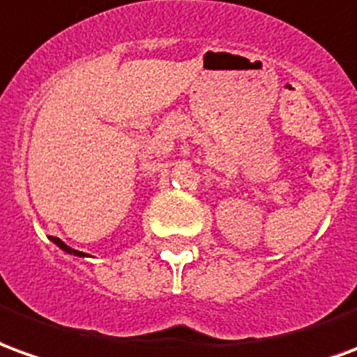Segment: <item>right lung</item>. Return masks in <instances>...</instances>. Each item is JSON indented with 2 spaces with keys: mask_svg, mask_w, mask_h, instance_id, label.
I'll use <instances>...</instances> for the list:
<instances>
[{
  "mask_svg": "<svg viewBox=\"0 0 357 357\" xmlns=\"http://www.w3.org/2000/svg\"><path fill=\"white\" fill-rule=\"evenodd\" d=\"M52 240H53V242H55V244H57V246L61 248V250H65L67 254L78 255V257H82V255H86V254H82V252H78V250H73V248H69V246H67V244H65V242H61V240H59V238H55V236H52Z\"/></svg>",
  "mask_w": 357,
  "mask_h": 357,
  "instance_id": "obj_1",
  "label": "right lung"
}]
</instances>
